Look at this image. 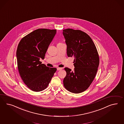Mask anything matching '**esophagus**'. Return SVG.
<instances>
[{
	"label": "esophagus",
	"instance_id": "34e87169",
	"mask_svg": "<svg viewBox=\"0 0 124 124\" xmlns=\"http://www.w3.org/2000/svg\"><path fill=\"white\" fill-rule=\"evenodd\" d=\"M57 70H62V68H59V67H58L57 68Z\"/></svg>",
	"mask_w": 124,
	"mask_h": 124
}]
</instances>
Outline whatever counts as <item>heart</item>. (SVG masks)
<instances>
[{
	"label": "heart",
	"mask_w": 124,
	"mask_h": 124,
	"mask_svg": "<svg viewBox=\"0 0 124 124\" xmlns=\"http://www.w3.org/2000/svg\"><path fill=\"white\" fill-rule=\"evenodd\" d=\"M62 43H61V42H59V43H58V44H62Z\"/></svg>",
	"instance_id": "heart-1"
}]
</instances>
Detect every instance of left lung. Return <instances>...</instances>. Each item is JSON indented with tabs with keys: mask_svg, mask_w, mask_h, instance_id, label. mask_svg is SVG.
I'll use <instances>...</instances> for the list:
<instances>
[{
	"mask_svg": "<svg viewBox=\"0 0 124 124\" xmlns=\"http://www.w3.org/2000/svg\"><path fill=\"white\" fill-rule=\"evenodd\" d=\"M63 34L67 45L68 57H74L73 71L65 68L66 75L63 80L64 87L74 93L87 90L93 82L99 64L97 49L90 37L79 30L68 28Z\"/></svg>",
	"mask_w": 124,
	"mask_h": 124,
	"instance_id": "left-lung-1",
	"label": "left lung"
}]
</instances>
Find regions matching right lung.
<instances>
[{"instance_id":"1","label":"right lung","mask_w":124,"mask_h":124,"mask_svg":"<svg viewBox=\"0 0 124 124\" xmlns=\"http://www.w3.org/2000/svg\"><path fill=\"white\" fill-rule=\"evenodd\" d=\"M56 32V30L38 29L23 37L18 45L17 68L24 83L34 92L45 89L57 69L41 64L45 54Z\"/></svg>"}]
</instances>
